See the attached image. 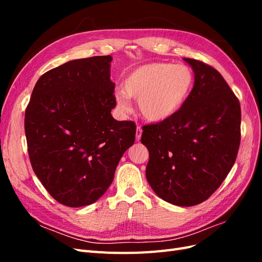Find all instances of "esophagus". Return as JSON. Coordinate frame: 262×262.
I'll return each instance as SVG.
<instances>
[{
	"label": "esophagus",
	"mask_w": 262,
	"mask_h": 262,
	"mask_svg": "<svg viewBox=\"0 0 262 262\" xmlns=\"http://www.w3.org/2000/svg\"><path fill=\"white\" fill-rule=\"evenodd\" d=\"M141 137H142V128H141L140 125H138L137 132H136V139H137V141H140Z\"/></svg>",
	"instance_id": "34e87169"
}]
</instances>
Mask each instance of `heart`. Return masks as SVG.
<instances>
[{"mask_svg":"<svg viewBox=\"0 0 262 262\" xmlns=\"http://www.w3.org/2000/svg\"><path fill=\"white\" fill-rule=\"evenodd\" d=\"M193 73L187 66L154 62L132 70L116 93L119 112H129L128 97L138 99L140 115L150 122H162L185 105L193 86Z\"/></svg>","mask_w":262,"mask_h":262,"instance_id":"obj_1","label":"heart"}]
</instances>
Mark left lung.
Listing matches in <instances>:
<instances>
[{
  "label": "left lung",
  "instance_id": "8db88e82",
  "mask_svg": "<svg viewBox=\"0 0 262 262\" xmlns=\"http://www.w3.org/2000/svg\"><path fill=\"white\" fill-rule=\"evenodd\" d=\"M194 72L185 105L167 120L146 124L141 142L149 154L146 179L163 200L192 207L215 192L241 144L239 100L207 63L184 59Z\"/></svg>",
  "mask_w": 262,
  "mask_h": 262
}]
</instances>
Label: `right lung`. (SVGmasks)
<instances>
[{
    "instance_id": "1",
    "label": "right lung",
    "mask_w": 262,
    "mask_h": 262,
    "mask_svg": "<svg viewBox=\"0 0 262 262\" xmlns=\"http://www.w3.org/2000/svg\"><path fill=\"white\" fill-rule=\"evenodd\" d=\"M110 55L64 63L37 81L25 112L28 155L54 200L78 208L97 201L136 140L133 121H117Z\"/></svg>"
}]
</instances>
